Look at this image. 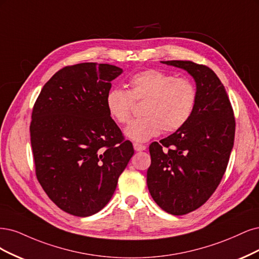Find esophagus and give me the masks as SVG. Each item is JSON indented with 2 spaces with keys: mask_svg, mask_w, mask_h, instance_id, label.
<instances>
[{
  "mask_svg": "<svg viewBox=\"0 0 259 259\" xmlns=\"http://www.w3.org/2000/svg\"><path fill=\"white\" fill-rule=\"evenodd\" d=\"M133 147H135V149L137 152H143L146 149V146L143 145V144H139V143H135L133 144Z\"/></svg>",
  "mask_w": 259,
  "mask_h": 259,
  "instance_id": "obj_1",
  "label": "esophagus"
}]
</instances>
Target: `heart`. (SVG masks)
<instances>
[{
    "label": "heart",
    "mask_w": 259,
    "mask_h": 259,
    "mask_svg": "<svg viewBox=\"0 0 259 259\" xmlns=\"http://www.w3.org/2000/svg\"><path fill=\"white\" fill-rule=\"evenodd\" d=\"M129 89L112 88L105 96V106L118 123H127L135 110V102H144L145 117L133 120L126 128V136L133 141L145 142L162 131L174 132L189 120L197 102V88L188 78L156 69L133 74Z\"/></svg>",
    "instance_id": "obj_1"
}]
</instances>
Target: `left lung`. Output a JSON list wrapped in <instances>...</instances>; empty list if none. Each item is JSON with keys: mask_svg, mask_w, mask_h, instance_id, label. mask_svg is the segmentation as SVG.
Listing matches in <instances>:
<instances>
[{"mask_svg": "<svg viewBox=\"0 0 259 259\" xmlns=\"http://www.w3.org/2000/svg\"><path fill=\"white\" fill-rule=\"evenodd\" d=\"M161 62L195 78L197 102L184 126L149 145L147 187L163 211L184 215L204 204L220 185L233 147L236 120L226 89L208 66L188 60Z\"/></svg>", "mask_w": 259, "mask_h": 259, "instance_id": "left-lung-1", "label": "left lung"}]
</instances>
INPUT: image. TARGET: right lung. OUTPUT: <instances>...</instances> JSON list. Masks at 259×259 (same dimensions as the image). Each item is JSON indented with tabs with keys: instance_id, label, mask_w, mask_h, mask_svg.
Listing matches in <instances>:
<instances>
[{
	"instance_id": "add662e5",
	"label": "right lung",
	"mask_w": 259,
	"mask_h": 259,
	"mask_svg": "<svg viewBox=\"0 0 259 259\" xmlns=\"http://www.w3.org/2000/svg\"><path fill=\"white\" fill-rule=\"evenodd\" d=\"M121 73L106 63L64 66L33 106L30 137L37 181L58 207L79 218L107 204L135 154L105 106L111 81Z\"/></svg>"
}]
</instances>
